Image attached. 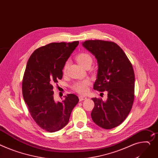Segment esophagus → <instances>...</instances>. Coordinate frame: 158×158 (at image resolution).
Segmentation results:
<instances>
[{"label":"esophagus","mask_w":158,"mask_h":158,"mask_svg":"<svg viewBox=\"0 0 158 158\" xmlns=\"http://www.w3.org/2000/svg\"><path fill=\"white\" fill-rule=\"evenodd\" d=\"M85 99H87V98H86L85 96H83V95L79 96V100H80V101H84V100H85Z\"/></svg>","instance_id":"34e87169"}]
</instances>
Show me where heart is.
Returning a JSON list of instances; mask_svg holds the SVG:
<instances>
[{
	"label": "heart",
	"instance_id": "heart-1",
	"mask_svg": "<svg viewBox=\"0 0 158 158\" xmlns=\"http://www.w3.org/2000/svg\"><path fill=\"white\" fill-rule=\"evenodd\" d=\"M77 61L82 67H85L87 64L91 65L92 63V56L87 52H81L78 54L76 57ZM68 67V62H66L63 67V71L64 73L66 72ZM90 85V81L88 79L83 80L81 81H78L73 85L72 88L76 92L80 94H85L88 91V87Z\"/></svg>",
	"mask_w": 158,
	"mask_h": 158
}]
</instances>
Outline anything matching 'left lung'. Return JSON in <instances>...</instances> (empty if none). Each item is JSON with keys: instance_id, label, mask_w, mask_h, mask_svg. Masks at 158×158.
Here are the masks:
<instances>
[{"instance_id": "obj_1", "label": "left lung", "mask_w": 158, "mask_h": 158, "mask_svg": "<svg viewBox=\"0 0 158 158\" xmlns=\"http://www.w3.org/2000/svg\"><path fill=\"white\" fill-rule=\"evenodd\" d=\"M82 45L98 63L94 89L107 92V99L92 98L94 122L104 129L119 125L130 113L134 100L135 75L132 65L121 47L113 42L87 40Z\"/></svg>"}]
</instances>
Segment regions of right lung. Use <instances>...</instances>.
<instances>
[{"label": "right lung", "mask_w": 158, "mask_h": 158, "mask_svg": "<svg viewBox=\"0 0 158 158\" xmlns=\"http://www.w3.org/2000/svg\"><path fill=\"white\" fill-rule=\"evenodd\" d=\"M78 44H48L36 49L28 60L22 83L23 98L36 123L47 131L64 128L79 101L73 94L57 102L53 95V85L62 78L64 65Z\"/></svg>", "instance_id": "1"}]
</instances>
